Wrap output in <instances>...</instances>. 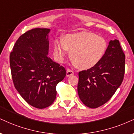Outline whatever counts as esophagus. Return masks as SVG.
Returning <instances> with one entry per match:
<instances>
[{
  "label": "esophagus",
  "instance_id": "esophagus-1",
  "mask_svg": "<svg viewBox=\"0 0 134 134\" xmlns=\"http://www.w3.org/2000/svg\"><path fill=\"white\" fill-rule=\"evenodd\" d=\"M74 75V71L70 69H68L66 71V76H70L73 75Z\"/></svg>",
  "mask_w": 134,
  "mask_h": 134
}]
</instances>
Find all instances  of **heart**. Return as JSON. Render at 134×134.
<instances>
[{
    "label": "heart",
    "mask_w": 134,
    "mask_h": 134,
    "mask_svg": "<svg viewBox=\"0 0 134 134\" xmlns=\"http://www.w3.org/2000/svg\"><path fill=\"white\" fill-rule=\"evenodd\" d=\"M107 42L103 37L93 33L82 32L67 34L63 41L56 40L53 54L57 62L62 63L70 51V58L76 66L82 70L94 66L103 57Z\"/></svg>",
    "instance_id": "b5f03b06"
}]
</instances>
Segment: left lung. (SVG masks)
Masks as SVG:
<instances>
[{"instance_id": "left-lung-1", "label": "left lung", "mask_w": 134, "mask_h": 134, "mask_svg": "<svg viewBox=\"0 0 134 134\" xmlns=\"http://www.w3.org/2000/svg\"><path fill=\"white\" fill-rule=\"evenodd\" d=\"M125 59L119 41L111 40L98 63L79 72L77 92L84 104L97 108L111 98L124 80Z\"/></svg>"}]
</instances>
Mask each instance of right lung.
Returning a JSON list of instances; mask_svg holds the SVG:
<instances>
[{
  "instance_id": "obj_1",
  "label": "right lung",
  "mask_w": 134,
  "mask_h": 134,
  "mask_svg": "<svg viewBox=\"0 0 134 134\" xmlns=\"http://www.w3.org/2000/svg\"><path fill=\"white\" fill-rule=\"evenodd\" d=\"M50 30L36 28L21 35L10 54L15 89L32 106L43 109L53 104L56 87L66 75L65 68L48 57Z\"/></svg>"
}]
</instances>
